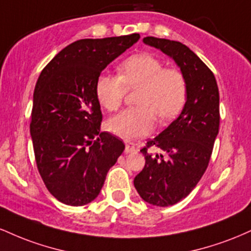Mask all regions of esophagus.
Wrapping results in <instances>:
<instances>
[{
    "label": "esophagus",
    "mask_w": 251,
    "mask_h": 251,
    "mask_svg": "<svg viewBox=\"0 0 251 251\" xmlns=\"http://www.w3.org/2000/svg\"><path fill=\"white\" fill-rule=\"evenodd\" d=\"M137 151V148L133 143H126L125 146V153H132V152Z\"/></svg>",
    "instance_id": "obj_1"
}]
</instances>
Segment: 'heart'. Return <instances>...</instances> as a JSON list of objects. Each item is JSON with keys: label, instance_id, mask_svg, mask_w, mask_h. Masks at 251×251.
Masks as SVG:
<instances>
[{"label": "heart", "instance_id": "1", "mask_svg": "<svg viewBox=\"0 0 251 251\" xmlns=\"http://www.w3.org/2000/svg\"><path fill=\"white\" fill-rule=\"evenodd\" d=\"M119 75L100 74L96 93L107 111H117L127 88L140 87L137 107L127 108L108 120V129L123 139H135L153 131L157 116L172 119L183 107L186 82L183 74L174 68H164L157 57L142 53L129 56L119 65Z\"/></svg>", "mask_w": 251, "mask_h": 251}]
</instances>
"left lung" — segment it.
I'll return each instance as SVG.
<instances>
[{
	"label": "left lung",
	"instance_id": "obj_1",
	"mask_svg": "<svg viewBox=\"0 0 251 251\" xmlns=\"http://www.w3.org/2000/svg\"><path fill=\"white\" fill-rule=\"evenodd\" d=\"M143 42L163 51L179 67L186 82L183 109L176 119L148 142L166 153L151 155L134 177V188L146 203L174 205L194 190L204 175L220 127V93L215 75L183 43L148 36Z\"/></svg>",
	"mask_w": 251,
	"mask_h": 251
}]
</instances>
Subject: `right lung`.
I'll return each mask as SVG.
<instances>
[{
    "label": "right lung",
    "instance_id": "obj_1",
    "mask_svg": "<svg viewBox=\"0 0 251 251\" xmlns=\"http://www.w3.org/2000/svg\"><path fill=\"white\" fill-rule=\"evenodd\" d=\"M139 39L131 34L79 40L56 54L37 79L30 123L34 153L43 183L63 204L81 206L96 200L125 150L119 138L100 132L96 83Z\"/></svg>",
    "mask_w": 251,
    "mask_h": 251
}]
</instances>
